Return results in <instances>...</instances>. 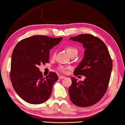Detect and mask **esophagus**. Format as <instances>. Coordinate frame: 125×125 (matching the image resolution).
Instances as JSON below:
<instances>
[{
  "label": "esophagus",
  "instance_id": "1",
  "mask_svg": "<svg viewBox=\"0 0 125 125\" xmlns=\"http://www.w3.org/2000/svg\"><path fill=\"white\" fill-rule=\"evenodd\" d=\"M58 78H59V79L62 80V79H64L65 77H64V76H59V77H58Z\"/></svg>",
  "mask_w": 125,
  "mask_h": 125
}]
</instances>
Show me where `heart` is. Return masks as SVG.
I'll use <instances>...</instances> for the list:
<instances>
[{
	"label": "heart",
	"mask_w": 125,
	"mask_h": 125,
	"mask_svg": "<svg viewBox=\"0 0 125 125\" xmlns=\"http://www.w3.org/2000/svg\"><path fill=\"white\" fill-rule=\"evenodd\" d=\"M66 51L68 53V54L70 55V56H71V55H73V54L76 55L78 53L77 49H76L75 47H74V46H67V47L66 48ZM55 52L54 51L53 53V57L55 56ZM69 67H68L59 66L58 67V71H61V72H66L67 69Z\"/></svg>",
	"instance_id": "heart-1"
}]
</instances>
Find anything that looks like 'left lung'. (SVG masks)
Wrapping results in <instances>:
<instances>
[{
  "instance_id": "obj_1",
  "label": "left lung",
  "mask_w": 125,
  "mask_h": 125,
  "mask_svg": "<svg viewBox=\"0 0 125 125\" xmlns=\"http://www.w3.org/2000/svg\"><path fill=\"white\" fill-rule=\"evenodd\" d=\"M70 40L81 42L85 48L84 56L74 71V76L83 75V81L71 77L69 87L70 99L81 107L93 105L105 94L110 80L112 61L104 42L90 34H81Z\"/></svg>"
}]
</instances>
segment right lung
Here are the masks:
<instances>
[{
	"label": "right lung",
	"mask_w": 125,
	"mask_h": 125,
	"mask_svg": "<svg viewBox=\"0 0 125 125\" xmlns=\"http://www.w3.org/2000/svg\"><path fill=\"white\" fill-rule=\"evenodd\" d=\"M63 38L35 35L20 41L15 46L11 59L10 79L18 95L27 103H44L51 96L52 87L58 77L51 72L44 77L38 68L49 62L50 49Z\"/></svg>",
	"instance_id": "right-lung-1"
}]
</instances>
